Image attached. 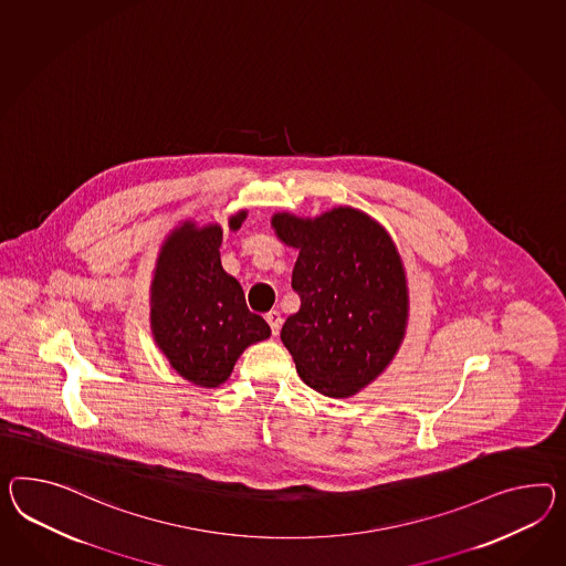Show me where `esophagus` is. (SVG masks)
Here are the masks:
<instances>
[{
	"label": "esophagus",
	"instance_id": "34e87169",
	"mask_svg": "<svg viewBox=\"0 0 566 566\" xmlns=\"http://www.w3.org/2000/svg\"><path fill=\"white\" fill-rule=\"evenodd\" d=\"M266 322H269V326H271V333H273V336H279V331H281V324H283V318H281V314H279L276 310H271V312L266 314Z\"/></svg>",
	"mask_w": 566,
	"mask_h": 566
}]
</instances>
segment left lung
<instances>
[{
	"label": "left lung",
	"mask_w": 566,
	"mask_h": 566,
	"mask_svg": "<svg viewBox=\"0 0 566 566\" xmlns=\"http://www.w3.org/2000/svg\"><path fill=\"white\" fill-rule=\"evenodd\" d=\"M271 226L300 250L291 275L302 305L281 340L310 388L348 398L386 371L405 340V262L381 223L355 207L318 218L275 213Z\"/></svg>",
	"instance_id": "8db88e82"
}]
</instances>
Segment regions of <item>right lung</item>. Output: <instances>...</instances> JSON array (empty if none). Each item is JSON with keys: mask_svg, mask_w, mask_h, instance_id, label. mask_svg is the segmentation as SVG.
Here are the masks:
<instances>
[{"mask_svg": "<svg viewBox=\"0 0 566 566\" xmlns=\"http://www.w3.org/2000/svg\"><path fill=\"white\" fill-rule=\"evenodd\" d=\"M248 211L228 219L240 230ZM219 223L182 221L161 242L149 287V322L172 369L199 388H219L250 345L271 328L248 310L242 285L221 266Z\"/></svg>", "mask_w": 566, "mask_h": 566, "instance_id": "1", "label": "right lung"}]
</instances>
